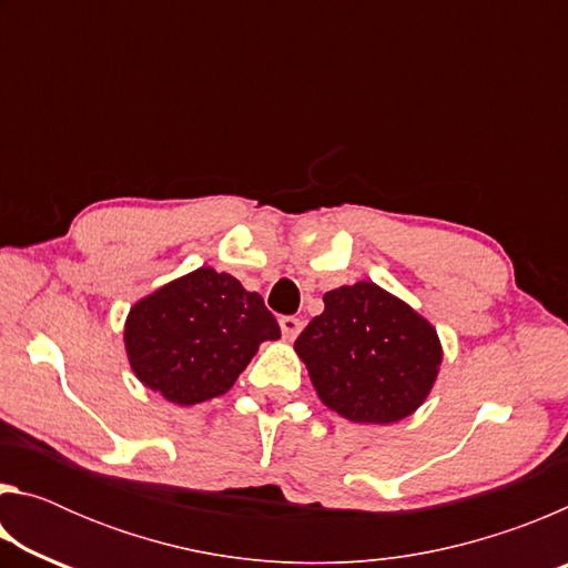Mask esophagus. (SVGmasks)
<instances>
[{"label": "esophagus", "mask_w": 568, "mask_h": 568, "mask_svg": "<svg viewBox=\"0 0 568 568\" xmlns=\"http://www.w3.org/2000/svg\"><path fill=\"white\" fill-rule=\"evenodd\" d=\"M281 331H283V338L293 341V338H297V333L303 331V321L297 318V315H283Z\"/></svg>", "instance_id": "obj_1"}]
</instances>
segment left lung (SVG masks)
Returning a JSON list of instances; mask_svg holds the SVG:
<instances>
[{
	"label": "left lung",
	"mask_w": 568,
	"mask_h": 568,
	"mask_svg": "<svg viewBox=\"0 0 568 568\" xmlns=\"http://www.w3.org/2000/svg\"><path fill=\"white\" fill-rule=\"evenodd\" d=\"M323 303L295 341L321 400L355 423L410 416L440 363L430 323L376 283L343 285Z\"/></svg>",
	"instance_id": "1"
}]
</instances>
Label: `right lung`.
I'll return each mask as SVG.
<instances>
[{"mask_svg": "<svg viewBox=\"0 0 568 568\" xmlns=\"http://www.w3.org/2000/svg\"><path fill=\"white\" fill-rule=\"evenodd\" d=\"M281 325L263 297L213 267L168 283L132 307L124 345L138 378L180 406L223 396Z\"/></svg>", "mask_w": 568, "mask_h": 568, "instance_id": "obj_1", "label": "right lung"}]
</instances>
